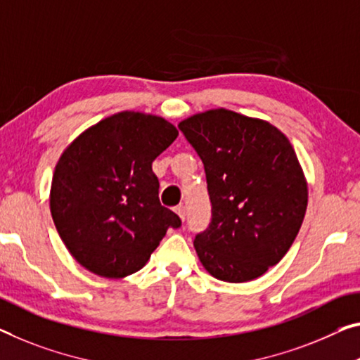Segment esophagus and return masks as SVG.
<instances>
[{
  "instance_id": "obj_1",
  "label": "esophagus",
  "mask_w": 360,
  "mask_h": 360,
  "mask_svg": "<svg viewBox=\"0 0 360 360\" xmlns=\"http://www.w3.org/2000/svg\"><path fill=\"white\" fill-rule=\"evenodd\" d=\"M175 212H176V215H179V217L181 219V220H185V217H186V209H185V206H176L175 207Z\"/></svg>"
}]
</instances>
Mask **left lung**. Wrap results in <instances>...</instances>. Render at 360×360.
Returning a JSON list of instances; mask_svg holds the SVG:
<instances>
[{
  "mask_svg": "<svg viewBox=\"0 0 360 360\" xmlns=\"http://www.w3.org/2000/svg\"><path fill=\"white\" fill-rule=\"evenodd\" d=\"M206 170L209 229L195 238L214 278L243 283L278 264L307 209V181L291 143L267 120L219 108L179 124Z\"/></svg>",
  "mask_w": 360,
  "mask_h": 360,
  "instance_id": "left-lung-1",
  "label": "left lung"
}]
</instances>
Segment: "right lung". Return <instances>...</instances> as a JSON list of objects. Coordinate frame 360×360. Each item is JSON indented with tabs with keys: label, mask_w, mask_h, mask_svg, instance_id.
Segmentation results:
<instances>
[{
	"label": "right lung",
	"mask_w": 360,
	"mask_h": 360,
	"mask_svg": "<svg viewBox=\"0 0 360 360\" xmlns=\"http://www.w3.org/2000/svg\"><path fill=\"white\" fill-rule=\"evenodd\" d=\"M179 130L159 115L122 110L99 120L64 149L49 209L65 248L104 278L143 269L180 217L159 201L153 161Z\"/></svg>",
	"instance_id": "right-lung-1"
}]
</instances>
